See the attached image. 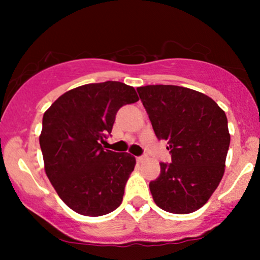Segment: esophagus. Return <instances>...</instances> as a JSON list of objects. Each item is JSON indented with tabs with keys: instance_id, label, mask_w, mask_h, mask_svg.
Here are the masks:
<instances>
[{
	"instance_id": "34e87169",
	"label": "esophagus",
	"mask_w": 260,
	"mask_h": 260,
	"mask_svg": "<svg viewBox=\"0 0 260 260\" xmlns=\"http://www.w3.org/2000/svg\"><path fill=\"white\" fill-rule=\"evenodd\" d=\"M137 161H138V162H143V161H144V157L138 156V157H137Z\"/></svg>"
}]
</instances>
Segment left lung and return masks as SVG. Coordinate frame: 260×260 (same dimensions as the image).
I'll list each match as a JSON object with an SVG mask.
<instances>
[{
	"instance_id": "obj_1",
	"label": "left lung",
	"mask_w": 260,
	"mask_h": 260,
	"mask_svg": "<svg viewBox=\"0 0 260 260\" xmlns=\"http://www.w3.org/2000/svg\"><path fill=\"white\" fill-rule=\"evenodd\" d=\"M157 139L166 140L171 164L149 183L155 204L172 214L201 209L225 172L230 145L225 111L208 95L177 85L137 88Z\"/></svg>"
}]
</instances>
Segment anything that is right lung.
<instances>
[{"instance_id":"1","label":"right lung","mask_w":260,"mask_h":260,"mask_svg":"<svg viewBox=\"0 0 260 260\" xmlns=\"http://www.w3.org/2000/svg\"><path fill=\"white\" fill-rule=\"evenodd\" d=\"M138 100L124 83H91L66 91L45 111L39 137L45 172L59 198L80 215H106L120 207L136 157L101 143L120 107Z\"/></svg>"}]
</instances>
